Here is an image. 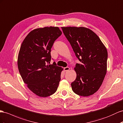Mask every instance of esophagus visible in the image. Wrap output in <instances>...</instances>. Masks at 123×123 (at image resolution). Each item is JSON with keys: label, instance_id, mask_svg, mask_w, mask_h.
Wrapping results in <instances>:
<instances>
[{"label": "esophagus", "instance_id": "esophagus-1", "mask_svg": "<svg viewBox=\"0 0 123 123\" xmlns=\"http://www.w3.org/2000/svg\"><path fill=\"white\" fill-rule=\"evenodd\" d=\"M64 71H68L69 70H70V68L69 67H65V68H64Z\"/></svg>", "mask_w": 123, "mask_h": 123}]
</instances>
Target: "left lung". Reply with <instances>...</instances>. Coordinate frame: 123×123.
I'll return each mask as SVG.
<instances>
[{"instance_id":"obj_1","label":"left lung","mask_w":123,"mask_h":123,"mask_svg":"<svg viewBox=\"0 0 123 123\" xmlns=\"http://www.w3.org/2000/svg\"><path fill=\"white\" fill-rule=\"evenodd\" d=\"M63 33L70 43L80 64L74 70L72 91L81 96H89L97 92L107 73L108 52L100 38L92 30L83 27H63Z\"/></svg>"}]
</instances>
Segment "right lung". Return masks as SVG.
Segmentation results:
<instances>
[{
  "mask_svg": "<svg viewBox=\"0 0 123 123\" xmlns=\"http://www.w3.org/2000/svg\"><path fill=\"white\" fill-rule=\"evenodd\" d=\"M62 34L58 27H45L31 31L23 40L18 59V70L28 88L40 97L57 91L63 70L51 60V48Z\"/></svg>",
  "mask_w": 123,
  "mask_h": 123,
  "instance_id": "add662e5",
  "label": "right lung"
}]
</instances>
